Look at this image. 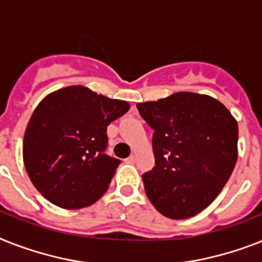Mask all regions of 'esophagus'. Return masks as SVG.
Listing matches in <instances>:
<instances>
[{"label":"esophagus","mask_w":262,"mask_h":262,"mask_svg":"<svg viewBox=\"0 0 262 262\" xmlns=\"http://www.w3.org/2000/svg\"><path fill=\"white\" fill-rule=\"evenodd\" d=\"M135 160H136L135 155H130V156L126 159V163H135Z\"/></svg>","instance_id":"esophagus-1"}]
</instances>
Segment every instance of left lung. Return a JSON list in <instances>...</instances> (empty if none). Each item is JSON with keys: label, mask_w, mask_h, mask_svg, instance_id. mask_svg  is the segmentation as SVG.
<instances>
[{"label": "left lung", "mask_w": 262, "mask_h": 262, "mask_svg": "<svg viewBox=\"0 0 262 262\" xmlns=\"http://www.w3.org/2000/svg\"><path fill=\"white\" fill-rule=\"evenodd\" d=\"M155 133V168L142 175L146 196L171 220L203 211L222 191L238 157V124L223 103L206 94L173 93L137 103Z\"/></svg>", "instance_id": "left-lung-1"}]
</instances>
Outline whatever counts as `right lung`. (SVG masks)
Masks as SVG:
<instances>
[{
	"mask_svg": "<svg viewBox=\"0 0 262 262\" xmlns=\"http://www.w3.org/2000/svg\"><path fill=\"white\" fill-rule=\"evenodd\" d=\"M130 105L76 84L42 98L27 125L23 159L36 190L67 210L106 192L121 161L107 156L106 129Z\"/></svg>",
	"mask_w": 262,
	"mask_h": 262,
	"instance_id": "obj_1",
	"label": "right lung"
}]
</instances>
